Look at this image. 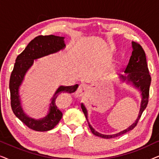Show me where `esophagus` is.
<instances>
[{
	"mask_svg": "<svg viewBox=\"0 0 159 159\" xmlns=\"http://www.w3.org/2000/svg\"><path fill=\"white\" fill-rule=\"evenodd\" d=\"M88 88L87 87V85H85V84H80V85L79 86V88H77V96H82L84 94V93L86 92L87 90H88Z\"/></svg>",
	"mask_w": 159,
	"mask_h": 159,
	"instance_id": "1",
	"label": "esophagus"
}]
</instances>
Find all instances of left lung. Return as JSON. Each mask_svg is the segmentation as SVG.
Wrapping results in <instances>:
<instances>
[{
	"mask_svg": "<svg viewBox=\"0 0 159 159\" xmlns=\"http://www.w3.org/2000/svg\"><path fill=\"white\" fill-rule=\"evenodd\" d=\"M132 56L129 58V63H128L127 67H126L125 73L126 75H121L119 78L122 82H127V83L132 84L134 87L138 88L140 91L141 95H142V100H141L140 108L139 111L138 116L135 121L129 126L127 129L123 131H121L119 133L114 134H103L99 133L93 129L92 126L90 125L88 120V111H87L85 106L83 103H81V108L83 111L84 116H85L87 121L88 122L89 127L95 135L98 137H101L102 138L110 139L114 138L116 137L120 136L121 134L126 133V132L133 129L136 127L139 119H140L141 115L144 111L145 108L147 107L148 103V97H149V89L151 85V77L149 75L148 68V64L146 61V56L144 50L143 49L142 46L138 43L132 42Z\"/></svg>",
	"mask_w": 159,
	"mask_h": 159,
	"instance_id": "1",
	"label": "left lung"
}]
</instances>
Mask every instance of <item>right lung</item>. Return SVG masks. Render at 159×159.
<instances>
[{
    "label": "right lung",
    "mask_w": 159,
    "mask_h": 159,
    "mask_svg": "<svg viewBox=\"0 0 159 159\" xmlns=\"http://www.w3.org/2000/svg\"><path fill=\"white\" fill-rule=\"evenodd\" d=\"M66 47L64 37L39 35L34 38L17 56L14 69L11 75L9 89L11 93V106L14 114L19 119L31 129L38 132L48 131L55 127L62 117V112L56 105V100L61 93H72L77 90L78 84L73 86H60L51 99L49 111L42 119H35L27 116L24 111L21 104L19 88L25 76L32 66L34 60L43 56L56 53Z\"/></svg>",
    "instance_id": "right-lung-1"
}]
</instances>
